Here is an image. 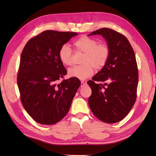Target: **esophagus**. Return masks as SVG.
<instances>
[{
  "label": "esophagus",
  "mask_w": 156,
  "mask_h": 156,
  "mask_svg": "<svg viewBox=\"0 0 156 156\" xmlns=\"http://www.w3.org/2000/svg\"><path fill=\"white\" fill-rule=\"evenodd\" d=\"M85 84H86L85 82L83 80H82L81 81V87H83Z\"/></svg>",
  "instance_id": "esophagus-1"
}]
</instances>
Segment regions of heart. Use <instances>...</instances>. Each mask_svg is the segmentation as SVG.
Returning a JSON list of instances; mask_svg holds the SVG:
<instances>
[{"instance_id":"heart-1","label":"heart","mask_w":156,"mask_h":156,"mask_svg":"<svg viewBox=\"0 0 156 156\" xmlns=\"http://www.w3.org/2000/svg\"><path fill=\"white\" fill-rule=\"evenodd\" d=\"M74 45L78 51L84 53L82 63L68 69L69 77L84 80L93 74L94 68L102 69L107 64L110 57L111 50L107 43H99L96 39L82 36L76 40ZM59 60L65 66H71L73 62V51L69 45L64 44L59 49Z\"/></svg>"}]
</instances>
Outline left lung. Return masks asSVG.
I'll return each instance as SVG.
<instances>
[{"label": "left lung", "instance_id": "8db88e82", "mask_svg": "<svg viewBox=\"0 0 156 156\" xmlns=\"http://www.w3.org/2000/svg\"><path fill=\"white\" fill-rule=\"evenodd\" d=\"M101 35L111 50L108 61L92 80L89 107L99 120L115 123L122 120L136 101L138 69L133 48L125 36L109 28H102L88 35Z\"/></svg>", "mask_w": 156, "mask_h": 156}]
</instances>
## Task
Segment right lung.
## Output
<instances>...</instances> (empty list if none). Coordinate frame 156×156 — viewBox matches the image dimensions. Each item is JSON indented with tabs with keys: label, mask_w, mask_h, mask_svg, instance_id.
I'll list each match as a JSON object with an SVG mask.
<instances>
[{
	"label": "right lung",
	"mask_w": 156,
	"mask_h": 156,
	"mask_svg": "<svg viewBox=\"0 0 156 156\" xmlns=\"http://www.w3.org/2000/svg\"><path fill=\"white\" fill-rule=\"evenodd\" d=\"M78 35L47 30L27 41L21 53L17 85L23 107L34 120L54 125L68 113L80 81L76 78L56 82L67 70L59 60L61 46Z\"/></svg>",
	"instance_id": "obj_1"
}]
</instances>
